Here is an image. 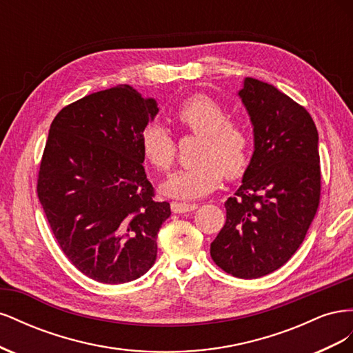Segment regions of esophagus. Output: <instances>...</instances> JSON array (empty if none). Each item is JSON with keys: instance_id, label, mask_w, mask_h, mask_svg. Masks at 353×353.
Segmentation results:
<instances>
[{"instance_id": "esophagus-1", "label": "esophagus", "mask_w": 353, "mask_h": 353, "mask_svg": "<svg viewBox=\"0 0 353 353\" xmlns=\"http://www.w3.org/2000/svg\"><path fill=\"white\" fill-rule=\"evenodd\" d=\"M199 208L196 203H179V201H172L170 203V209H172L174 213H185V212H193Z\"/></svg>"}]
</instances>
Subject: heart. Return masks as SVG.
I'll return each mask as SVG.
<instances>
[{
    "label": "heart",
    "instance_id": "1",
    "mask_svg": "<svg viewBox=\"0 0 353 353\" xmlns=\"http://www.w3.org/2000/svg\"><path fill=\"white\" fill-rule=\"evenodd\" d=\"M176 121L188 131L200 135L197 148L199 163L174 174L160 187L162 193L179 199L194 200L209 194L223 178L240 175L248 163L249 135L245 128L228 119L225 109L206 95H194L176 110ZM144 156L156 169L169 170L174 165L176 145L166 128L153 122L140 134Z\"/></svg>",
    "mask_w": 353,
    "mask_h": 353
}]
</instances>
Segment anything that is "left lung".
I'll return each instance as SVG.
<instances>
[{
    "label": "left lung",
    "mask_w": 353,
    "mask_h": 353,
    "mask_svg": "<svg viewBox=\"0 0 353 353\" xmlns=\"http://www.w3.org/2000/svg\"><path fill=\"white\" fill-rule=\"evenodd\" d=\"M253 126V154L225 201L227 222L210 244L219 268L259 279L305 240L321 191L318 131L311 114L274 85L244 78L237 92Z\"/></svg>",
    "instance_id": "1"
}]
</instances>
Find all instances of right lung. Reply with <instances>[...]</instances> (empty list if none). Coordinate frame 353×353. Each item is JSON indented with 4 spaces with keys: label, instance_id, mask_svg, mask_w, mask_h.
<instances>
[{
    "label": "right lung",
    "instance_id": "add662e5",
    "mask_svg": "<svg viewBox=\"0 0 353 353\" xmlns=\"http://www.w3.org/2000/svg\"><path fill=\"white\" fill-rule=\"evenodd\" d=\"M157 112L154 99L117 85L66 105L50 126L38 197L63 253L99 283H130L156 261L170 206L153 200L140 134Z\"/></svg>",
    "mask_w": 353,
    "mask_h": 353
}]
</instances>
